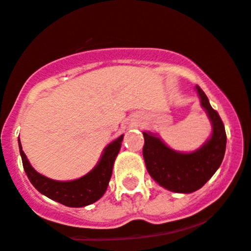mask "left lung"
<instances>
[{"label": "left lung", "mask_w": 251, "mask_h": 251, "mask_svg": "<svg viewBox=\"0 0 251 251\" xmlns=\"http://www.w3.org/2000/svg\"><path fill=\"white\" fill-rule=\"evenodd\" d=\"M196 88L213 126L212 136L201 149L188 154L178 153L155 135L143 133L142 153L148 173L159 185L173 192L191 193L204 186L221 166L226 148L223 121L210 105L205 92L198 85Z\"/></svg>", "instance_id": "left-lung-1"}]
</instances>
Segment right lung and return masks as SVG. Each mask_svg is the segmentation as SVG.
<instances>
[{"instance_id": "1", "label": "right lung", "mask_w": 251, "mask_h": 251, "mask_svg": "<svg viewBox=\"0 0 251 251\" xmlns=\"http://www.w3.org/2000/svg\"><path fill=\"white\" fill-rule=\"evenodd\" d=\"M122 140L123 135L111 142L105 148L100 162L94 170L83 178L73 181H55L39 174L28 162L26 154L22 151L20 140L19 147L25 172L29 181L39 192L66 206L83 207L97 201L106 191L112 174V166L120 151Z\"/></svg>"}]
</instances>
